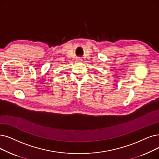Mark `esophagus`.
<instances>
[{"instance_id":"obj_1","label":"esophagus","mask_w":159,"mask_h":159,"mask_svg":"<svg viewBox=\"0 0 159 159\" xmlns=\"http://www.w3.org/2000/svg\"><path fill=\"white\" fill-rule=\"evenodd\" d=\"M76 61H77L78 62H81L82 61H83V59H81V58H78L77 59H76Z\"/></svg>"}]
</instances>
